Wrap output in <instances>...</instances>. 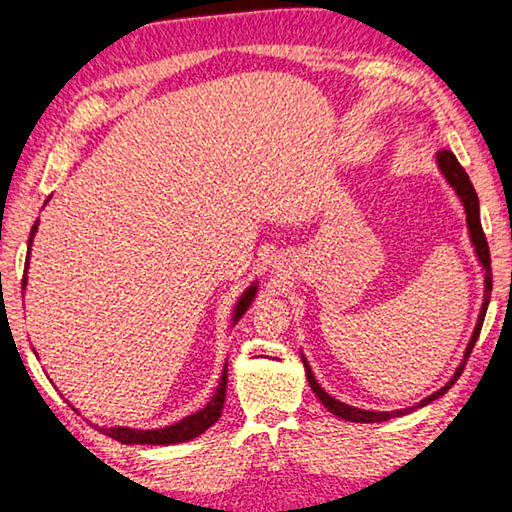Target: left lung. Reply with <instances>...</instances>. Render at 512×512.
I'll return each instance as SVG.
<instances>
[{"label": "left lung", "mask_w": 512, "mask_h": 512, "mask_svg": "<svg viewBox=\"0 0 512 512\" xmlns=\"http://www.w3.org/2000/svg\"><path fill=\"white\" fill-rule=\"evenodd\" d=\"M436 164H439L443 177H446L448 184L455 189V194L459 196V201H462V205H464L466 226H469L471 242H473V247H476V256H478V261H480V265H483V270H485V300H483V307H480L478 323H476V328H473L471 342H469V346H466V351H464V360L459 362V367L455 369L453 379H450L446 385H443L441 390H436L429 397L422 399L420 404L409 406V409H399V411H365V409H355V406H348L344 402H339V399L328 395V392H325L321 385H318L314 372H311V367L307 365L305 355H302V362H305V372H307V381L311 385V390H314V395L321 399V404L332 413V416H337V418H342V420H348V422H383V420H390V418L406 416V413H411V411L420 409V406H427L429 402H434V399H439L441 395H446V392L453 388L459 376H462L466 360H469L473 346H476V342H478V335H480V328H483L485 311H487V305H490V293H492V261H490V247H487L483 226H480L478 194H476V189H473V184L469 180V175H466V170L459 166V161H457V157H455L453 152H450V150H439V152H436Z\"/></svg>", "instance_id": "8db88e82"}]
</instances>
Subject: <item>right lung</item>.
I'll return each instance as SVG.
<instances>
[{
    "mask_svg": "<svg viewBox=\"0 0 512 512\" xmlns=\"http://www.w3.org/2000/svg\"><path fill=\"white\" fill-rule=\"evenodd\" d=\"M36 231H39V219H36V224L32 226V233H29L27 265H29V249H32V240H34ZM27 265H25V274H22V291H25V286H27ZM256 291H258V286L254 281V284H251L247 291L240 295L238 305H235V309H233V325L240 321V316L249 309L251 302H254ZM226 381H228V369L224 365V374H221V379H219V388L214 390L210 402H207L201 411L191 413V416L182 418L180 422H175V425L159 427V429L101 427V432L110 436V439L127 443V446H133V443H140V446H143V443H147V446H170V443H184V441L196 439V436H201L205 429H210L214 422L219 420L221 409H224V402H226ZM73 411H76V409H73Z\"/></svg>",
    "mask_w": 512,
    "mask_h": 512,
    "instance_id": "obj_1",
    "label": "right lung"
}]
</instances>
